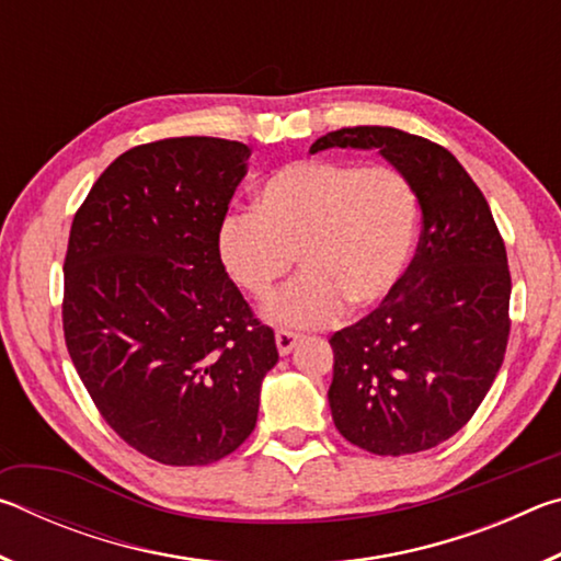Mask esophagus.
Here are the masks:
<instances>
[{"label": "esophagus", "mask_w": 561, "mask_h": 561, "mask_svg": "<svg viewBox=\"0 0 561 561\" xmlns=\"http://www.w3.org/2000/svg\"><path fill=\"white\" fill-rule=\"evenodd\" d=\"M301 336L299 334H294V331H277V336H274V341H277V351L282 356H287V354H291V348L297 346V341H299Z\"/></svg>", "instance_id": "1"}]
</instances>
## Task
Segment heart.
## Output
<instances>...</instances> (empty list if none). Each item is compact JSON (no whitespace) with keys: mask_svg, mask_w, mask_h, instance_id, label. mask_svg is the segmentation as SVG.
I'll list each match as a JSON object with an SVG mask.
<instances>
[{"mask_svg":"<svg viewBox=\"0 0 561 561\" xmlns=\"http://www.w3.org/2000/svg\"><path fill=\"white\" fill-rule=\"evenodd\" d=\"M254 213L227 215L217 257L252 299L270 297L299 260L291 287L264 309L282 327H324L383 304L417 240V195L401 170L341 160H294L254 190Z\"/></svg>","mask_w":561,"mask_h":561,"instance_id":"heart-1","label":"heart"}]
</instances>
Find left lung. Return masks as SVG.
I'll use <instances>...</instances> for the list:
<instances>
[{
    "label": "left lung",
    "instance_id": "left-lung-1",
    "mask_svg": "<svg viewBox=\"0 0 561 561\" xmlns=\"http://www.w3.org/2000/svg\"><path fill=\"white\" fill-rule=\"evenodd\" d=\"M327 148L378 150L411 180L421 242L381 307L329 339L339 433L374 455L431 450L458 433L502 366L510 270L490 205L450 150L388 126L341 128Z\"/></svg>",
    "mask_w": 561,
    "mask_h": 561
}]
</instances>
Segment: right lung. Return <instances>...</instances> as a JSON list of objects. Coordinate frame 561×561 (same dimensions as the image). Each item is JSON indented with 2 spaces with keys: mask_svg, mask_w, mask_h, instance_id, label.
Listing matches in <instances>:
<instances>
[{
  "mask_svg": "<svg viewBox=\"0 0 561 561\" xmlns=\"http://www.w3.org/2000/svg\"><path fill=\"white\" fill-rule=\"evenodd\" d=\"M250 148L185 136L136 146L93 183L64 262V336L83 386L130 448L210 465L250 438L274 331L217 257Z\"/></svg>",
  "mask_w": 561,
  "mask_h": 561,
  "instance_id": "right-lung-1",
  "label": "right lung"
}]
</instances>
